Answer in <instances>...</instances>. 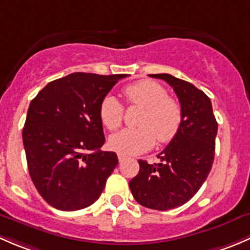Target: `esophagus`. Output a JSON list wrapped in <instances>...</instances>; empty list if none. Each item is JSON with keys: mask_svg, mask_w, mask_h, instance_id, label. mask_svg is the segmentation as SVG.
<instances>
[{"mask_svg": "<svg viewBox=\"0 0 250 250\" xmlns=\"http://www.w3.org/2000/svg\"><path fill=\"white\" fill-rule=\"evenodd\" d=\"M118 159H119V163H123V161L126 160V156L123 155V154H119V155H118Z\"/></svg>", "mask_w": 250, "mask_h": 250, "instance_id": "obj_1", "label": "esophagus"}]
</instances>
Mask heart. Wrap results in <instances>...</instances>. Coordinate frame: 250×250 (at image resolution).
Wrapping results in <instances>:
<instances>
[{"label": "heart", "mask_w": 250, "mask_h": 250, "mask_svg": "<svg viewBox=\"0 0 250 250\" xmlns=\"http://www.w3.org/2000/svg\"><path fill=\"white\" fill-rule=\"evenodd\" d=\"M128 106L143 108L137 120L140 127L125 128L110 136L109 146L123 155H138L159 143H168L178 133L183 122L182 107L167 90L154 81H140L123 90ZM100 118L108 130L115 131L124 119V107L114 96L104 97L100 104Z\"/></svg>", "instance_id": "obj_1"}]
</instances>
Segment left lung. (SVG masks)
<instances>
[{
    "label": "left lung",
    "mask_w": 250,
    "mask_h": 250,
    "mask_svg": "<svg viewBox=\"0 0 250 250\" xmlns=\"http://www.w3.org/2000/svg\"><path fill=\"white\" fill-rule=\"evenodd\" d=\"M173 87L183 112L176 137L158 155L159 164L140 160V172L128 183L140 205L156 210L173 209L199 191L214 160L218 123L210 100L189 82L171 74H149Z\"/></svg>",
    "instance_id": "8db88e82"
}]
</instances>
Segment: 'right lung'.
<instances>
[{
	"label": "right lung",
	"instance_id": "add662e5",
	"mask_svg": "<svg viewBox=\"0 0 250 250\" xmlns=\"http://www.w3.org/2000/svg\"><path fill=\"white\" fill-rule=\"evenodd\" d=\"M127 74H68L50 82L31 101L22 128L29 173L36 189L60 210L92 205L118 165L104 144L100 104Z\"/></svg>",
	"mask_w": 250,
	"mask_h": 250
}]
</instances>
